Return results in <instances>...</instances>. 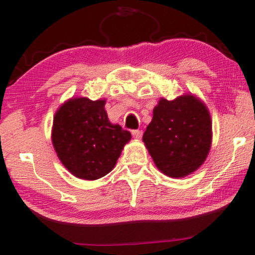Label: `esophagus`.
<instances>
[{
    "instance_id": "34e87169",
    "label": "esophagus",
    "mask_w": 255,
    "mask_h": 255,
    "mask_svg": "<svg viewBox=\"0 0 255 255\" xmlns=\"http://www.w3.org/2000/svg\"><path fill=\"white\" fill-rule=\"evenodd\" d=\"M131 135H133L135 138H137V140H138V138L142 137V130H140V129L131 130Z\"/></svg>"
}]
</instances>
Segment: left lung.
<instances>
[{"instance_id":"8db88e82","label":"left lung","mask_w":255,"mask_h":255,"mask_svg":"<svg viewBox=\"0 0 255 255\" xmlns=\"http://www.w3.org/2000/svg\"><path fill=\"white\" fill-rule=\"evenodd\" d=\"M154 163L170 178L195 172L212 143V120L207 107L192 94L168 101L161 99L142 137Z\"/></svg>"}]
</instances>
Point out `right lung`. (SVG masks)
Here are the masks:
<instances>
[{
  "mask_svg": "<svg viewBox=\"0 0 255 255\" xmlns=\"http://www.w3.org/2000/svg\"><path fill=\"white\" fill-rule=\"evenodd\" d=\"M105 105V99L72 98L54 117L53 146L63 166L79 179L107 175L131 137L129 131L111 124Z\"/></svg>",
  "mask_w": 255,
  "mask_h": 255,
  "instance_id": "add662e5",
  "label": "right lung"
}]
</instances>
